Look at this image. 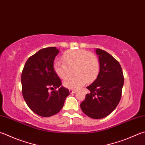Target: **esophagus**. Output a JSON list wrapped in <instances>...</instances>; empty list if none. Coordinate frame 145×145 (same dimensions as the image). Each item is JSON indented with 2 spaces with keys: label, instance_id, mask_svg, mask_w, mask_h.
I'll return each instance as SVG.
<instances>
[{
  "label": "esophagus",
  "instance_id": "1",
  "mask_svg": "<svg viewBox=\"0 0 145 145\" xmlns=\"http://www.w3.org/2000/svg\"><path fill=\"white\" fill-rule=\"evenodd\" d=\"M69 92H70V93H76V91H75V90H72V89H69Z\"/></svg>",
  "mask_w": 145,
  "mask_h": 145
}]
</instances>
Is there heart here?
<instances>
[{
	"label": "heart",
	"instance_id": "obj_1",
	"mask_svg": "<svg viewBox=\"0 0 145 145\" xmlns=\"http://www.w3.org/2000/svg\"><path fill=\"white\" fill-rule=\"evenodd\" d=\"M62 63L55 61L54 71L61 79L67 78L74 71V76L63 82L65 88L79 89L87 82L91 83L96 80L100 72V62L93 54L84 50H72L65 52L62 57Z\"/></svg>",
	"mask_w": 145,
	"mask_h": 145
}]
</instances>
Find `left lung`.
<instances>
[{"instance_id": "1", "label": "left lung", "mask_w": 145, "mask_h": 145, "mask_svg": "<svg viewBox=\"0 0 145 145\" xmlns=\"http://www.w3.org/2000/svg\"><path fill=\"white\" fill-rule=\"evenodd\" d=\"M100 62V72L86 88L90 93L80 104L82 111L93 119H102L115 110L121 100L124 76L119 62L106 52L95 50Z\"/></svg>"}]
</instances>
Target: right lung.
Instances as JSON below:
<instances>
[{
    "instance_id": "1",
    "label": "right lung",
    "mask_w": 145,
    "mask_h": 145,
    "mask_svg": "<svg viewBox=\"0 0 145 145\" xmlns=\"http://www.w3.org/2000/svg\"><path fill=\"white\" fill-rule=\"evenodd\" d=\"M59 53L56 47L41 49L28 59L22 72L24 99L33 112L42 117L58 113L70 94L54 71V61ZM57 88L59 89L56 91L54 89Z\"/></svg>"
}]
</instances>
